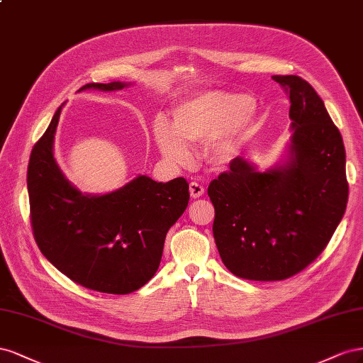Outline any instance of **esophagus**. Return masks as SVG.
<instances>
[{"instance_id":"1","label":"esophagus","mask_w":363,"mask_h":363,"mask_svg":"<svg viewBox=\"0 0 363 363\" xmlns=\"http://www.w3.org/2000/svg\"><path fill=\"white\" fill-rule=\"evenodd\" d=\"M203 193H205V189L202 187L199 182H196V181L190 182V194H191V198L198 199V198H201V196H203Z\"/></svg>"}]
</instances>
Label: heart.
Instances as JSON below:
<instances>
[{
	"label": "heart",
	"instance_id": "1",
	"mask_svg": "<svg viewBox=\"0 0 363 363\" xmlns=\"http://www.w3.org/2000/svg\"><path fill=\"white\" fill-rule=\"evenodd\" d=\"M254 101L250 96L226 91H206L179 103L173 111V126L164 118L153 123V137L165 161L187 164V144L211 141L206 155L213 164H230L246 137Z\"/></svg>",
	"mask_w": 363,
	"mask_h": 363
}]
</instances>
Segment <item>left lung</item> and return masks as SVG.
I'll return each instance as SVG.
<instances>
[{
	"instance_id": "obj_1",
	"label": "left lung",
	"mask_w": 363,
	"mask_h": 363,
	"mask_svg": "<svg viewBox=\"0 0 363 363\" xmlns=\"http://www.w3.org/2000/svg\"><path fill=\"white\" fill-rule=\"evenodd\" d=\"M272 79L291 100L284 158L260 172L237 157L208 187L222 262L254 281L301 272L324 251L348 201L344 141L323 99L298 76Z\"/></svg>"
}]
</instances>
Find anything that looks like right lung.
Wrapping results in <instances>:
<instances>
[{
  "label": "right lung",
  "instance_id": "add662e5",
  "mask_svg": "<svg viewBox=\"0 0 363 363\" xmlns=\"http://www.w3.org/2000/svg\"><path fill=\"white\" fill-rule=\"evenodd\" d=\"M129 85L88 84L79 91L109 92ZM62 106L30 155L27 187L35 240L47 260L74 283L112 295L135 292L158 271L165 235L189 205V182L176 178L164 184L138 174L116 191L82 193L55 158Z\"/></svg>",
  "mask_w": 363,
  "mask_h": 363
}]
</instances>
